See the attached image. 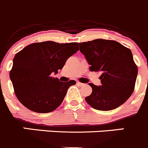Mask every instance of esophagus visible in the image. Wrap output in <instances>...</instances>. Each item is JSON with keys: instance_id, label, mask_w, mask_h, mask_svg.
<instances>
[{"instance_id": "obj_1", "label": "esophagus", "mask_w": 148, "mask_h": 148, "mask_svg": "<svg viewBox=\"0 0 148 148\" xmlns=\"http://www.w3.org/2000/svg\"><path fill=\"white\" fill-rule=\"evenodd\" d=\"M77 84H78V86H83L84 85V84L81 83V82H79V81H78V82H77Z\"/></svg>"}]
</instances>
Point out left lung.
<instances>
[{"mask_svg": "<svg viewBox=\"0 0 148 148\" xmlns=\"http://www.w3.org/2000/svg\"><path fill=\"white\" fill-rule=\"evenodd\" d=\"M79 46L90 71L102 72L101 86L89 84L92 92L85 98L87 103L101 111L112 110L124 103L134 92L138 73L131 50L103 39L79 43Z\"/></svg>", "mask_w": 148, "mask_h": 148, "instance_id": "left-lung-1", "label": "left lung"}]
</instances>
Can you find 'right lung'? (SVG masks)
<instances>
[{"label":"right lung","mask_w":148,"mask_h":148,"mask_svg":"<svg viewBox=\"0 0 148 148\" xmlns=\"http://www.w3.org/2000/svg\"><path fill=\"white\" fill-rule=\"evenodd\" d=\"M78 49V42L47 41L28 45L16 53L9 76L19 101L37 113H48L57 108L68 88L76 82H62L51 74H57Z\"/></svg>","instance_id":"right-lung-1"}]
</instances>
